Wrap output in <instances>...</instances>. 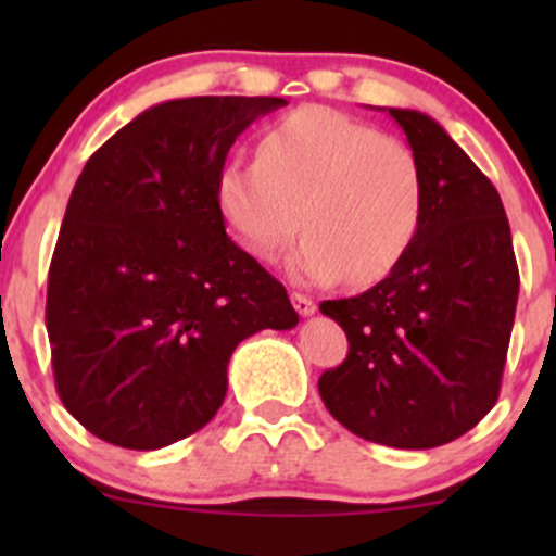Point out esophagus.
Segmentation results:
<instances>
[{"label": "esophagus", "instance_id": "obj_1", "mask_svg": "<svg viewBox=\"0 0 556 556\" xmlns=\"http://www.w3.org/2000/svg\"><path fill=\"white\" fill-rule=\"evenodd\" d=\"M290 301H293L295 312H299L301 317H312V314L317 312V304H314V301L309 299V295H304V293H293V295H290Z\"/></svg>", "mask_w": 556, "mask_h": 556}]
</instances>
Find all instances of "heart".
<instances>
[{"label": "heart", "instance_id": "obj_1", "mask_svg": "<svg viewBox=\"0 0 556 556\" xmlns=\"http://www.w3.org/2000/svg\"><path fill=\"white\" fill-rule=\"evenodd\" d=\"M217 199L237 242L257 261H277L304 228L290 277L374 285L417 237L425 182L406 142L314 104L271 123L257 161H231Z\"/></svg>", "mask_w": 556, "mask_h": 556}]
</instances>
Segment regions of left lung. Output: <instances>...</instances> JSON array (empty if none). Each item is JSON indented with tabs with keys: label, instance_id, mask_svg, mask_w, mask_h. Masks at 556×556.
<instances>
[{
	"label": "left lung",
	"instance_id": "left-lung-1",
	"mask_svg": "<svg viewBox=\"0 0 556 556\" xmlns=\"http://www.w3.org/2000/svg\"><path fill=\"white\" fill-rule=\"evenodd\" d=\"M387 112L422 166V220L382 282L319 304L344 328L350 352L317 387L350 433L392 450H433L495 406L519 271L495 185L439 121Z\"/></svg>",
	"mask_w": 556,
	"mask_h": 556
}]
</instances>
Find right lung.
I'll use <instances>...</instances> for the list:
<instances>
[{"label":"right lung","mask_w":556,"mask_h":556,"mask_svg":"<svg viewBox=\"0 0 556 556\" xmlns=\"http://www.w3.org/2000/svg\"><path fill=\"white\" fill-rule=\"evenodd\" d=\"M271 97H190L139 112L88 159L48 274L61 403L123 450L204 428L228 361L257 330H290L282 285L226 233L223 164Z\"/></svg>","instance_id":"right-lung-1"}]
</instances>
